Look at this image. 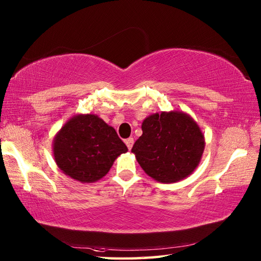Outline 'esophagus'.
<instances>
[{
	"instance_id": "esophagus-1",
	"label": "esophagus",
	"mask_w": 261,
	"mask_h": 261,
	"mask_svg": "<svg viewBox=\"0 0 261 261\" xmlns=\"http://www.w3.org/2000/svg\"><path fill=\"white\" fill-rule=\"evenodd\" d=\"M124 142H125L127 149H129V150H131L132 146H134V139H132V138H129V139H126Z\"/></svg>"
}]
</instances>
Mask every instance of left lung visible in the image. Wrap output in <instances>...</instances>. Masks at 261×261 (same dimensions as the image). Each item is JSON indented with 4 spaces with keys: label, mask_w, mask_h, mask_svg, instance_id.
I'll return each instance as SVG.
<instances>
[{
    "label": "left lung",
    "mask_w": 261,
    "mask_h": 261,
    "mask_svg": "<svg viewBox=\"0 0 261 261\" xmlns=\"http://www.w3.org/2000/svg\"><path fill=\"white\" fill-rule=\"evenodd\" d=\"M142 136L131 152L145 173L170 184L193 174L201 163L205 139L201 127L182 111L153 113L143 120Z\"/></svg>",
    "instance_id": "obj_1"
}]
</instances>
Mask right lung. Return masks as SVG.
Segmentation results:
<instances>
[{"label": "right lung", "instance_id": "right-lung-1", "mask_svg": "<svg viewBox=\"0 0 261 261\" xmlns=\"http://www.w3.org/2000/svg\"><path fill=\"white\" fill-rule=\"evenodd\" d=\"M127 151L112 126L96 114H76L62 126L53 142L59 169L83 184L97 181L114 160Z\"/></svg>", "mask_w": 261, "mask_h": 261}]
</instances>
